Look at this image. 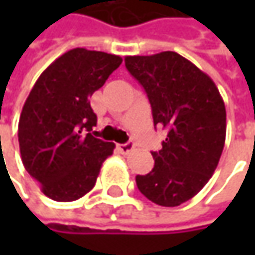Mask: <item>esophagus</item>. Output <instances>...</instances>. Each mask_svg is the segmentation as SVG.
I'll return each instance as SVG.
<instances>
[{"label":"esophagus","mask_w":255,"mask_h":255,"mask_svg":"<svg viewBox=\"0 0 255 255\" xmlns=\"http://www.w3.org/2000/svg\"><path fill=\"white\" fill-rule=\"evenodd\" d=\"M118 149L121 150V153L128 155V153L134 149V144H132L131 141H127V143H124V144H118Z\"/></svg>","instance_id":"obj_1"}]
</instances>
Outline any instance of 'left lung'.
<instances>
[{
	"instance_id": "obj_1",
	"label": "left lung",
	"mask_w": 255,
	"mask_h": 255,
	"mask_svg": "<svg viewBox=\"0 0 255 255\" xmlns=\"http://www.w3.org/2000/svg\"><path fill=\"white\" fill-rule=\"evenodd\" d=\"M126 68L144 88L153 124L167 131L155 165L137 176L138 190L161 207L193 198L214 174L226 140V108L214 81L174 51L127 56Z\"/></svg>"
}]
</instances>
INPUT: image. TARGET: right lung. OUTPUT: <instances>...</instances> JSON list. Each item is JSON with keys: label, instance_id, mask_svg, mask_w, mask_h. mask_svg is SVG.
<instances>
[{"label": "right lung", "instance_id": "1", "mask_svg": "<svg viewBox=\"0 0 255 255\" xmlns=\"http://www.w3.org/2000/svg\"><path fill=\"white\" fill-rule=\"evenodd\" d=\"M121 63L115 54L74 48L56 59L30 90L17 135L26 171L45 196L59 202L79 199L94 187L102 164L114 153V143L91 132L97 117L90 97Z\"/></svg>", "mask_w": 255, "mask_h": 255}]
</instances>
